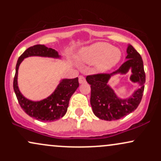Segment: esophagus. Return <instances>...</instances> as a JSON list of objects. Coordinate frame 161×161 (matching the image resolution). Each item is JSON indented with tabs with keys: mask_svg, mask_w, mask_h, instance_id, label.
<instances>
[{
	"mask_svg": "<svg viewBox=\"0 0 161 161\" xmlns=\"http://www.w3.org/2000/svg\"><path fill=\"white\" fill-rule=\"evenodd\" d=\"M79 82L80 83V84L86 82V78H85L83 75H79Z\"/></svg>",
	"mask_w": 161,
	"mask_h": 161,
	"instance_id": "1",
	"label": "esophagus"
}]
</instances>
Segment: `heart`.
<instances>
[{
	"label": "heart",
	"mask_w": 161,
	"mask_h": 161,
	"mask_svg": "<svg viewBox=\"0 0 161 161\" xmlns=\"http://www.w3.org/2000/svg\"><path fill=\"white\" fill-rule=\"evenodd\" d=\"M81 58L89 64L95 63L97 71L106 72L117 65L122 58L121 51L107 42H97L81 52Z\"/></svg>",
	"instance_id": "b5f03b06"
}]
</instances>
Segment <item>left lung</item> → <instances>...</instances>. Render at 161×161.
<instances>
[{
  "mask_svg": "<svg viewBox=\"0 0 161 161\" xmlns=\"http://www.w3.org/2000/svg\"><path fill=\"white\" fill-rule=\"evenodd\" d=\"M126 61L112 73H97L88 75L86 81L91 85V103L94 114L99 119L104 120H116L134 111L141 102L145 83V73L141 55L132 47L127 48ZM132 69L130 79L140 83V88L127 99H119L107 85L108 79L116 73H125Z\"/></svg>",
  "mask_w": 161,
  "mask_h": 161,
  "instance_id": "1",
  "label": "left lung"
}]
</instances>
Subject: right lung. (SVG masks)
Returning <instances> with one entry per match:
<instances>
[{
    "instance_id": "right-lung-1",
    "label": "right lung",
    "mask_w": 161,
    "mask_h": 161,
    "mask_svg": "<svg viewBox=\"0 0 161 161\" xmlns=\"http://www.w3.org/2000/svg\"><path fill=\"white\" fill-rule=\"evenodd\" d=\"M31 56L48 57L57 58L58 53L54 49L44 45H36L25 50L18 59L16 66V73L14 79V89L16 98L22 109L31 117L41 121L52 122L59 119L66 114L71 96L77 89L78 77L72 79H63L53 93L47 98L40 101H29L20 93L17 86L18 69L19 64L25 57Z\"/></svg>"
}]
</instances>
